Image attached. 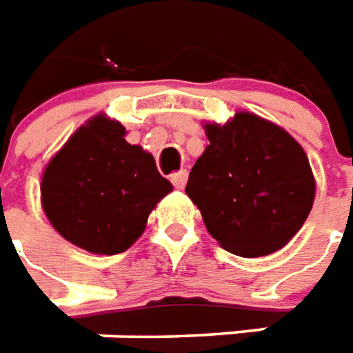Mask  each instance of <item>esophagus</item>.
I'll list each match as a JSON object with an SVG mask.
<instances>
[{
    "label": "esophagus",
    "mask_w": 353,
    "mask_h": 353,
    "mask_svg": "<svg viewBox=\"0 0 353 353\" xmlns=\"http://www.w3.org/2000/svg\"><path fill=\"white\" fill-rule=\"evenodd\" d=\"M170 179H172L174 188L183 189L185 188V183H188V170H179V172H176V174H172Z\"/></svg>",
    "instance_id": "esophagus-1"
}]
</instances>
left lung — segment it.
Here are the masks:
<instances>
[{
  "label": "left lung",
  "mask_w": 353,
  "mask_h": 353,
  "mask_svg": "<svg viewBox=\"0 0 353 353\" xmlns=\"http://www.w3.org/2000/svg\"><path fill=\"white\" fill-rule=\"evenodd\" d=\"M203 128L209 146L191 168L185 193L209 234L242 258L281 250L305 225L316 193L303 146L250 111Z\"/></svg>",
  "instance_id": "1"
}]
</instances>
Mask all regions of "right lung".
Returning a JSON list of instances; mask_svg holds the SVG:
<instances>
[{"label":"right lung","instance_id":"right-lung-1","mask_svg":"<svg viewBox=\"0 0 353 353\" xmlns=\"http://www.w3.org/2000/svg\"><path fill=\"white\" fill-rule=\"evenodd\" d=\"M125 127L93 115L66 140L43 172L46 219L68 242L113 256L144 232L148 214L172 191L150 152L128 144Z\"/></svg>","mask_w":353,"mask_h":353}]
</instances>
